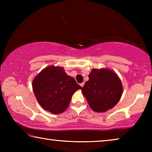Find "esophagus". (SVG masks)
<instances>
[{
  "mask_svg": "<svg viewBox=\"0 0 152 152\" xmlns=\"http://www.w3.org/2000/svg\"><path fill=\"white\" fill-rule=\"evenodd\" d=\"M80 85L82 87H83L84 85V82H82V83H81L80 84Z\"/></svg>",
  "mask_w": 152,
  "mask_h": 152,
  "instance_id": "34e87169",
  "label": "esophagus"
}]
</instances>
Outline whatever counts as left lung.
<instances>
[{"label": "left lung", "instance_id": "left-lung-1", "mask_svg": "<svg viewBox=\"0 0 152 152\" xmlns=\"http://www.w3.org/2000/svg\"><path fill=\"white\" fill-rule=\"evenodd\" d=\"M89 80L82 87V92L90 107L95 112L111 109L119 101L123 85L117 74L110 69H92Z\"/></svg>", "mask_w": 152, "mask_h": 152}]
</instances>
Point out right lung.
<instances>
[{
  "label": "right lung",
  "instance_id": "1",
  "mask_svg": "<svg viewBox=\"0 0 152 152\" xmlns=\"http://www.w3.org/2000/svg\"><path fill=\"white\" fill-rule=\"evenodd\" d=\"M36 99L43 109L53 114L64 113L71 98L82 87L68 76L63 67L49 66L35 77L32 82Z\"/></svg>",
  "mask_w": 152,
  "mask_h": 152
}]
</instances>
